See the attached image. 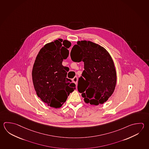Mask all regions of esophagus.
I'll return each instance as SVG.
<instances>
[{
    "label": "esophagus",
    "instance_id": "1",
    "mask_svg": "<svg viewBox=\"0 0 149 149\" xmlns=\"http://www.w3.org/2000/svg\"><path fill=\"white\" fill-rule=\"evenodd\" d=\"M73 81H74V83L75 84H77V76H75L73 79Z\"/></svg>",
    "mask_w": 149,
    "mask_h": 149
}]
</instances>
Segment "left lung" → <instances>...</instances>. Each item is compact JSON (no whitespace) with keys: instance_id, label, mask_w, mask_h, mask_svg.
I'll return each instance as SVG.
<instances>
[{"instance_id":"obj_1","label":"left lung","mask_w":149,"mask_h":149,"mask_svg":"<svg viewBox=\"0 0 149 149\" xmlns=\"http://www.w3.org/2000/svg\"><path fill=\"white\" fill-rule=\"evenodd\" d=\"M70 57L74 62H84V70L79 78L77 88L85 102L98 105L107 102L114 91L117 79L109 53L98 44L81 40L73 46Z\"/></svg>"}]
</instances>
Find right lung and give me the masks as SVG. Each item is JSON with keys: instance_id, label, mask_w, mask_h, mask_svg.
<instances>
[{"instance_id": "1", "label": "right lung", "mask_w": 149, "mask_h": 149, "mask_svg": "<svg viewBox=\"0 0 149 149\" xmlns=\"http://www.w3.org/2000/svg\"><path fill=\"white\" fill-rule=\"evenodd\" d=\"M60 40H54L40 49L32 70L37 95L48 106L55 108L62 107L76 86L66 77L68 68L62 65L69 55L68 48L71 42L64 40L62 43Z\"/></svg>"}]
</instances>
